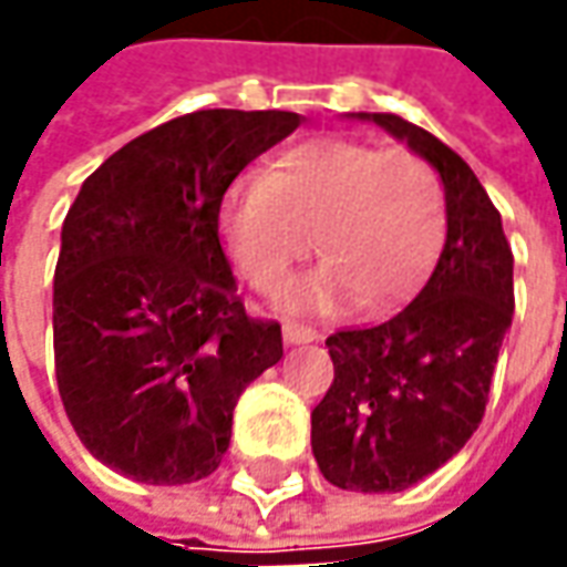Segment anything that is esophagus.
<instances>
[{
	"mask_svg": "<svg viewBox=\"0 0 567 567\" xmlns=\"http://www.w3.org/2000/svg\"><path fill=\"white\" fill-rule=\"evenodd\" d=\"M282 336H285V344L317 342V332H313L310 326H301V322H285Z\"/></svg>",
	"mask_w": 567,
	"mask_h": 567,
	"instance_id": "obj_1",
	"label": "esophagus"
}]
</instances>
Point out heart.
Here are the masks:
<instances>
[{"instance_id": "obj_1", "label": "heart", "mask_w": 567, "mask_h": 567, "mask_svg": "<svg viewBox=\"0 0 567 567\" xmlns=\"http://www.w3.org/2000/svg\"><path fill=\"white\" fill-rule=\"evenodd\" d=\"M322 264L301 288V310L329 313L361 298L389 313L417 295L445 245L436 172L408 150L317 137L282 153L269 175H241L223 200V238L257 291H279L317 247Z\"/></svg>"}]
</instances>
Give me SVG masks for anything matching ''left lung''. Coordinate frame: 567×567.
I'll list each match as a JSON object with an SVG mask.
<instances>
[{"label": "left lung", "instance_id": "8db88e82", "mask_svg": "<svg viewBox=\"0 0 567 567\" xmlns=\"http://www.w3.org/2000/svg\"><path fill=\"white\" fill-rule=\"evenodd\" d=\"M440 172L445 247L430 282L389 322L326 339L336 380L310 414L322 477L351 493H401L474 436L515 313V257L477 175L430 131L358 112Z\"/></svg>", "mask_w": 567, "mask_h": 567}]
</instances>
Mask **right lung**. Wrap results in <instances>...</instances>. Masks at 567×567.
<instances>
[{"mask_svg":"<svg viewBox=\"0 0 567 567\" xmlns=\"http://www.w3.org/2000/svg\"><path fill=\"white\" fill-rule=\"evenodd\" d=\"M298 112L200 109L134 137L81 185L52 282L55 380L93 458L153 486L209 477L231 411L282 361V326L247 317L219 206Z\"/></svg>","mask_w":567,"mask_h":567,"instance_id":"add662e5","label":"right lung"}]
</instances>
